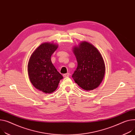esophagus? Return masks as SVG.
Returning a JSON list of instances; mask_svg holds the SVG:
<instances>
[{"label": "esophagus", "mask_w": 135, "mask_h": 135, "mask_svg": "<svg viewBox=\"0 0 135 135\" xmlns=\"http://www.w3.org/2000/svg\"><path fill=\"white\" fill-rule=\"evenodd\" d=\"M69 76H70V74H69V73L65 74H64V75H63L64 77H69Z\"/></svg>", "instance_id": "1"}]
</instances>
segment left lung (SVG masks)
Masks as SVG:
<instances>
[{
    "instance_id": "8db88e82",
    "label": "left lung",
    "mask_w": 135,
    "mask_h": 135,
    "mask_svg": "<svg viewBox=\"0 0 135 135\" xmlns=\"http://www.w3.org/2000/svg\"><path fill=\"white\" fill-rule=\"evenodd\" d=\"M77 68L72 75L76 83L86 91L93 90L102 83L105 66L103 57L93 45L84 41L73 48Z\"/></svg>"
}]
</instances>
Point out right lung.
Segmentation results:
<instances>
[{
	"label": "right lung",
	"mask_w": 135,
	"mask_h": 135,
	"mask_svg": "<svg viewBox=\"0 0 135 135\" xmlns=\"http://www.w3.org/2000/svg\"><path fill=\"white\" fill-rule=\"evenodd\" d=\"M58 45L44 43L40 44L30 57L28 63V74L32 85L45 94L54 92L62 75L52 63L51 57Z\"/></svg>",
	"instance_id": "right-lung-1"
}]
</instances>
